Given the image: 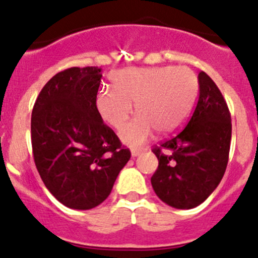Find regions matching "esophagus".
Instances as JSON below:
<instances>
[{"mask_svg":"<svg viewBox=\"0 0 258 258\" xmlns=\"http://www.w3.org/2000/svg\"><path fill=\"white\" fill-rule=\"evenodd\" d=\"M146 151V149H132V156L133 157H137L138 156V155H141L142 154V152H145Z\"/></svg>","mask_w":258,"mask_h":258,"instance_id":"esophagus-1","label":"esophagus"}]
</instances>
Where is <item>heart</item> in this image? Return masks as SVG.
<instances>
[{"label": "heart", "mask_w": 258, "mask_h": 258, "mask_svg": "<svg viewBox=\"0 0 258 258\" xmlns=\"http://www.w3.org/2000/svg\"><path fill=\"white\" fill-rule=\"evenodd\" d=\"M112 89H101L95 108L104 122L121 129L133 112L138 113L121 132L126 145L138 146L152 136L175 132L184 122L199 92L197 74L186 67L126 68L111 75Z\"/></svg>", "instance_id": "1"}]
</instances>
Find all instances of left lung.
<instances>
[{"label":"left lung","instance_id":"1","mask_svg":"<svg viewBox=\"0 0 258 258\" xmlns=\"http://www.w3.org/2000/svg\"><path fill=\"white\" fill-rule=\"evenodd\" d=\"M199 99L187 125L152 151L159 160L151 184L177 209L200 206L216 190L229 161L231 116L213 80L200 72Z\"/></svg>","mask_w":258,"mask_h":258}]
</instances>
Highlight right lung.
I'll return each mask as SVG.
<instances>
[{
  "label": "right lung",
  "instance_id": "obj_1",
  "mask_svg": "<svg viewBox=\"0 0 258 258\" xmlns=\"http://www.w3.org/2000/svg\"><path fill=\"white\" fill-rule=\"evenodd\" d=\"M101 68L72 67L51 77L33 106V159L47 190L63 206L86 211L108 198L131 159L95 108Z\"/></svg>",
  "mask_w": 258,
  "mask_h": 258
}]
</instances>
